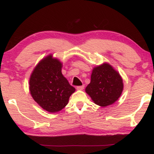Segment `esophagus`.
Returning a JSON list of instances; mask_svg holds the SVG:
<instances>
[{
    "instance_id": "esophagus-1",
    "label": "esophagus",
    "mask_w": 154,
    "mask_h": 154,
    "mask_svg": "<svg viewBox=\"0 0 154 154\" xmlns=\"http://www.w3.org/2000/svg\"><path fill=\"white\" fill-rule=\"evenodd\" d=\"M84 88H85L84 85L77 86V91H82V90L84 89Z\"/></svg>"
}]
</instances>
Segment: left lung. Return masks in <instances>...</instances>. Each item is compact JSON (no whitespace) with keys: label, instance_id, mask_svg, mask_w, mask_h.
Returning <instances> with one entry per match:
<instances>
[{"label":"left lung","instance_id":"1","mask_svg":"<svg viewBox=\"0 0 154 154\" xmlns=\"http://www.w3.org/2000/svg\"><path fill=\"white\" fill-rule=\"evenodd\" d=\"M123 88V80L119 72L109 63L104 62L93 69L91 82L85 92L95 104L106 107L119 99Z\"/></svg>","mask_w":154,"mask_h":154}]
</instances>
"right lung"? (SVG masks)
<instances>
[{
    "mask_svg": "<svg viewBox=\"0 0 154 154\" xmlns=\"http://www.w3.org/2000/svg\"><path fill=\"white\" fill-rule=\"evenodd\" d=\"M61 68V61L49 54L39 61L29 77L32 97L42 109L50 113L62 110L75 92V88L63 77Z\"/></svg>",
    "mask_w": 154,
    "mask_h": 154,
    "instance_id": "obj_1",
    "label": "right lung"
}]
</instances>
